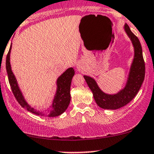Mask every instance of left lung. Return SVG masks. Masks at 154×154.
Listing matches in <instances>:
<instances>
[{"label": "left lung", "mask_w": 154, "mask_h": 154, "mask_svg": "<svg viewBox=\"0 0 154 154\" xmlns=\"http://www.w3.org/2000/svg\"><path fill=\"white\" fill-rule=\"evenodd\" d=\"M124 29L131 40L134 48V60L124 88L120 91L118 94L109 95L101 91L94 79L88 76H84L88 85L92 91L96 104L103 109H119L129 103L138 93L145 78L146 66L140 42L137 37L131 31L127 24H125Z\"/></svg>", "instance_id": "8db88e82"}]
</instances>
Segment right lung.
Here are the masks:
<instances>
[{"mask_svg": "<svg viewBox=\"0 0 154 154\" xmlns=\"http://www.w3.org/2000/svg\"><path fill=\"white\" fill-rule=\"evenodd\" d=\"M11 45L10 46L9 50H8L7 55H6V68L8 74V82H9L13 94L16 98L17 101L22 107L25 108L27 110L33 113V114L43 116L45 115L44 113L34 109L33 107H31L26 102L21 91L20 90L19 86H18L17 82V80L15 78L12 71H11V65H10V52H11ZM74 75V69L69 68L58 77V80H57L56 94H55V98H54L52 106H50V112L47 113V117H55V116H60L62 113L65 112L66 109H67L71 101L70 86L72 77H73Z\"/></svg>", "mask_w": 154, "mask_h": 154, "instance_id": "obj_1", "label": "right lung"}]
</instances>
